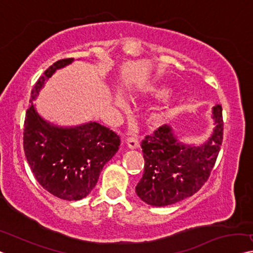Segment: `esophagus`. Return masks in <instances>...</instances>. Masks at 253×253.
I'll list each match as a JSON object with an SVG mask.
<instances>
[{"instance_id": "obj_1", "label": "esophagus", "mask_w": 253, "mask_h": 253, "mask_svg": "<svg viewBox=\"0 0 253 253\" xmlns=\"http://www.w3.org/2000/svg\"><path fill=\"white\" fill-rule=\"evenodd\" d=\"M126 143L129 149H137L139 146V141L136 136H129L126 139Z\"/></svg>"}]
</instances>
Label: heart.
<instances>
[{
	"mask_svg": "<svg viewBox=\"0 0 253 253\" xmlns=\"http://www.w3.org/2000/svg\"><path fill=\"white\" fill-rule=\"evenodd\" d=\"M160 95L161 96H166V95H167V92H166V90H163V92H160ZM118 103H122V100L118 99Z\"/></svg>",
	"mask_w": 253,
	"mask_h": 253,
	"instance_id": "obj_1",
	"label": "heart"
}]
</instances>
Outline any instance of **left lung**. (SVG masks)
<instances>
[{"mask_svg":"<svg viewBox=\"0 0 253 253\" xmlns=\"http://www.w3.org/2000/svg\"><path fill=\"white\" fill-rule=\"evenodd\" d=\"M216 126L201 146L177 141L172 129L164 125L142 141L144 171L137 183V195L151 206L165 207L192 197L208 180L223 142V109L213 107Z\"/></svg>","mask_w":253,"mask_h":253,"instance_id":"obj_1","label":"left lung"}]
</instances>
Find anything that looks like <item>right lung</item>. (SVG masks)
<instances>
[{
  "label": "right lung",
  "instance_id": "right-lung-1",
  "mask_svg": "<svg viewBox=\"0 0 253 253\" xmlns=\"http://www.w3.org/2000/svg\"><path fill=\"white\" fill-rule=\"evenodd\" d=\"M74 61L54 62L32 89L24 124V151L37 182L54 197L76 201L96 185L103 166L115 156L120 137L97 123L77 127H58L39 115L33 101L56 70Z\"/></svg>",
  "mask_w": 253,
  "mask_h": 253
}]
</instances>
